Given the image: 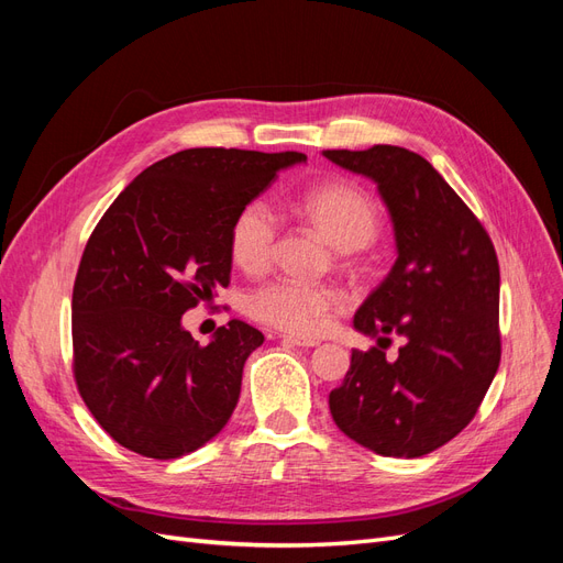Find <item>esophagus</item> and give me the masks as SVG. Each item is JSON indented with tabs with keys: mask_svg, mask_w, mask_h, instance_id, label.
Returning a JSON list of instances; mask_svg holds the SVG:
<instances>
[{
	"mask_svg": "<svg viewBox=\"0 0 563 563\" xmlns=\"http://www.w3.org/2000/svg\"><path fill=\"white\" fill-rule=\"evenodd\" d=\"M284 343H288V345H296V347H314V345H319V340H314V338H300V335H279Z\"/></svg>",
	"mask_w": 563,
	"mask_h": 563,
	"instance_id": "34e87169",
	"label": "esophagus"
}]
</instances>
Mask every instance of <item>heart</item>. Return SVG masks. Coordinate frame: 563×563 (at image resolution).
<instances>
[{"label":"heart","mask_w":563,"mask_h":563,"mask_svg":"<svg viewBox=\"0 0 563 563\" xmlns=\"http://www.w3.org/2000/svg\"><path fill=\"white\" fill-rule=\"evenodd\" d=\"M296 216L319 236L352 261V255L376 240L383 223L378 201L362 187L333 180L312 187L294 203ZM277 216L255 199L236 211L228 249L232 263L246 275H263L277 246ZM345 296L333 284L269 282L249 296V314L286 333H314L331 312L343 308Z\"/></svg>","instance_id":"obj_1"}]
</instances>
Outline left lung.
I'll return each instance as SVG.
<instances>
[{
	"label": "left lung",
	"instance_id": "8db88e82",
	"mask_svg": "<svg viewBox=\"0 0 563 563\" xmlns=\"http://www.w3.org/2000/svg\"><path fill=\"white\" fill-rule=\"evenodd\" d=\"M323 157L378 185L397 240L395 267L354 314V329L380 347L352 350L343 385L329 395L331 416L378 455H428L467 428L500 364L496 249L416 152L373 145ZM389 332L405 335L395 363L382 347Z\"/></svg>",
	"mask_w": 563,
	"mask_h": 563
}]
</instances>
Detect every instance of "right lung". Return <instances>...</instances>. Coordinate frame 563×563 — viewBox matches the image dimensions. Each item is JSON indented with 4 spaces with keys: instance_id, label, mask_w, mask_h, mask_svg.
<instances>
[{
    "instance_id": "obj_1",
    "label": "right lung",
    "mask_w": 563,
    "mask_h": 563,
    "mask_svg": "<svg viewBox=\"0 0 563 563\" xmlns=\"http://www.w3.org/2000/svg\"><path fill=\"white\" fill-rule=\"evenodd\" d=\"M300 152L180 150L135 176L100 218L73 288V371L117 444L192 453L225 428L265 335L232 319L209 345L180 317L230 284V225Z\"/></svg>"
}]
</instances>
